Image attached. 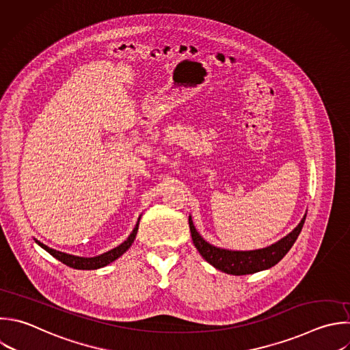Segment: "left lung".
<instances>
[{"label": "left lung", "mask_w": 350, "mask_h": 350, "mask_svg": "<svg viewBox=\"0 0 350 350\" xmlns=\"http://www.w3.org/2000/svg\"><path fill=\"white\" fill-rule=\"evenodd\" d=\"M305 217L299 221V224L284 238L278 241L276 243L262 247L258 250H249V252H235V250H226L216 247L211 243H208L201 235L197 232L191 217H189V227L191 231L193 243L200 252V254L215 268L231 273V275H247L254 273L262 269H268L278 264L286 253L291 249L295 239L298 238L302 226L305 223Z\"/></svg>", "instance_id": "obj_1"}]
</instances>
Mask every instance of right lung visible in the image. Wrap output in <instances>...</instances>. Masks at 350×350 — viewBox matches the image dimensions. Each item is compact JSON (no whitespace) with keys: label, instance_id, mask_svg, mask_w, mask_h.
Listing matches in <instances>:
<instances>
[{"label":"right lung","instance_id":"1","mask_svg":"<svg viewBox=\"0 0 350 350\" xmlns=\"http://www.w3.org/2000/svg\"><path fill=\"white\" fill-rule=\"evenodd\" d=\"M138 226H139V219H138V223L135 224L133 232L130 234V237L123 243H120L115 249H112V250H109V252H107L104 254H100L97 257H78V256H72V254H67V253L51 249L49 246L44 245L40 241H36V242L41 247H44L48 253H51L53 257H56L59 261H62L63 264H66V265H68L71 268H77V269H97V268L105 267L109 262H112L116 258H119L131 246V243L135 239V235H137V231H138Z\"/></svg>","mask_w":350,"mask_h":350}]
</instances>
